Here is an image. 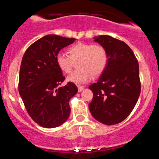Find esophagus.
<instances>
[{"mask_svg": "<svg viewBox=\"0 0 159 159\" xmlns=\"http://www.w3.org/2000/svg\"><path fill=\"white\" fill-rule=\"evenodd\" d=\"M78 92L81 93V92H82V91H83L84 90V87H81V86H78Z\"/></svg>", "mask_w": 159, "mask_h": 159, "instance_id": "esophagus-1", "label": "esophagus"}]
</instances>
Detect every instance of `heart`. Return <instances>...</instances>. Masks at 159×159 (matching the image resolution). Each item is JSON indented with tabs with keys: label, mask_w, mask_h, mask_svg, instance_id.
Wrapping results in <instances>:
<instances>
[{
	"label": "heart",
	"mask_w": 159,
	"mask_h": 159,
	"mask_svg": "<svg viewBox=\"0 0 159 159\" xmlns=\"http://www.w3.org/2000/svg\"><path fill=\"white\" fill-rule=\"evenodd\" d=\"M69 56L59 52L55 57L56 64L61 72L69 73L72 67V61H76L77 70L67 77V81L75 84H82L90 81L103 73L108 63V54L101 45L78 43L68 49Z\"/></svg>",
	"instance_id": "b5f03b06"
}]
</instances>
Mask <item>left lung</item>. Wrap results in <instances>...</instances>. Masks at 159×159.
Instances as JSON below:
<instances>
[{"mask_svg": "<svg viewBox=\"0 0 159 159\" xmlns=\"http://www.w3.org/2000/svg\"><path fill=\"white\" fill-rule=\"evenodd\" d=\"M93 39L107 50L108 63L98 81L89 86L93 93L89 110L97 121L115 125L130 114L139 98V65L124 42L107 35Z\"/></svg>", "mask_w": 159, "mask_h": 159, "instance_id": "1", "label": "left lung"}]
</instances>
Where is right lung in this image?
Returning <instances> with one entry per match:
<instances>
[{"label": "right lung", "mask_w": 159, "mask_h": 159, "mask_svg": "<svg viewBox=\"0 0 159 159\" xmlns=\"http://www.w3.org/2000/svg\"><path fill=\"white\" fill-rule=\"evenodd\" d=\"M75 40L46 35L33 43L23 56L19 92L28 114L42 127L59 126L70 114L69 102L77 93L78 87L71 82L61 87L65 77L56 64L55 57Z\"/></svg>", "instance_id": "obj_1"}]
</instances>
